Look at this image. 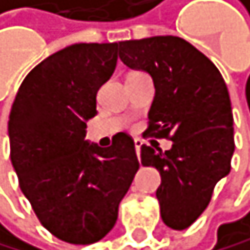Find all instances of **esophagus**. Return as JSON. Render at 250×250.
<instances>
[{"instance_id": "esophagus-1", "label": "esophagus", "mask_w": 250, "mask_h": 250, "mask_svg": "<svg viewBox=\"0 0 250 250\" xmlns=\"http://www.w3.org/2000/svg\"><path fill=\"white\" fill-rule=\"evenodd\" d=\"M134 143H135V151H137V156H140V148H142L143 142L140 140V138H135Z\"/></svg>"}]
</instances>
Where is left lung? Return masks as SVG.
<instances>
[{"mask_svg":"<svg viewBox=\"0 0 250 250\" xmlns=\"http://www.w3.org/2000/svg\"><path fill=\"white\" fill-rule=\"evenodd\" d=\"M126 66L153 77L156 96L146 132L171 140V149L142 145V164L161 171L156 197L165 225L184 230L211 202L217 181L230 173L235 151L229 89L219 69L176 36L118 43Z\"/></svg>","mask_w":250,"mask_h":250,"instance_id":"left-lung-1","label":"left lung"}]
</instances>
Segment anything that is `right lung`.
I'll return each instance as SVG.
<instances>
[{"mask_svg": "<svg viewBox=\"0 0 250 250\" xmlns=\"http://www.w3.org/2000/svg\"><path fill=\"white\" fill-rule=\"evenodd\" d=\"M118 43H74L39 62L9 115L11 162L19 186L50 233L93 244L118 219L138 170L135 143L118 132L108 148L85 142L96 94L112 77Z\"/></svg>", "mask_w": 250, "mask_h": 250, "instance_id": "right-lung-1", "label": "right lung"}]
</instances>
